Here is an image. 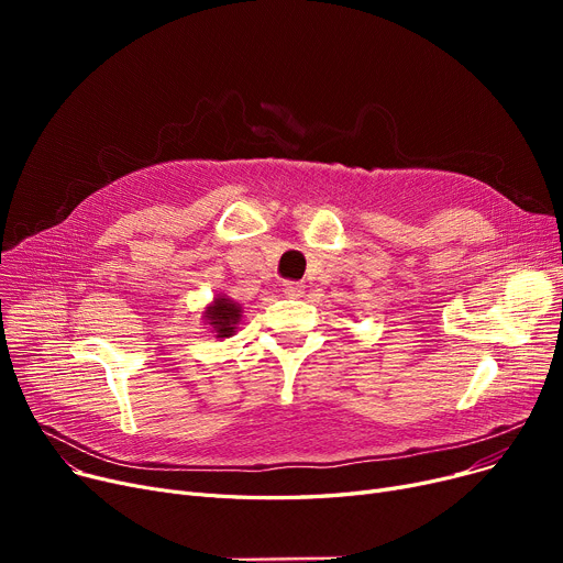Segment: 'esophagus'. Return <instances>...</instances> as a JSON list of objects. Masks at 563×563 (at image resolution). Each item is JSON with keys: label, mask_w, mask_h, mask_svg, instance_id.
Returning <instances> with one entry per match:
<instances>
[{"label": "esophagus", "mask_w": 563, "mask_h": 563, "mask_svg": "<svg viewBox=\"0 0 563 563\" xmlns=\"http://www.w3.org/2000/svg\"><path fill=\"white\" fill-rule=\"evenodd\" d=\"M303 285L301 283H297V280H285L283 283V291L287 294L289 299H299V297H303Z\"/></svg>", "instance_id": "esophagus-1"}]
</instances>
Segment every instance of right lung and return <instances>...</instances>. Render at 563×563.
I'll return each instance as SVG.
<instances>
[{
  "label": "right lung",
  "mask_w": 563,
  "mask_h": 563,
  "mask_svg": "<svg viewBox=\"0 0 563 563\" xmlns=\"http://www.w3.org/2000/svg\"><path fill=\"white\" fill-rule=\"evenodd\" d=\"M202 317H205V323H210L212 333H217V338H230L234 335L236 323L242 321V306L225 297H217L210 306L205 308Z\"/></svg>",
  "instance_id": "add662e5"
}]
</instances>
